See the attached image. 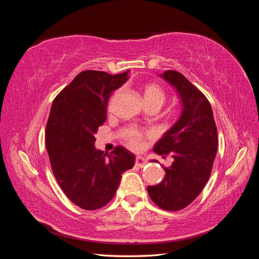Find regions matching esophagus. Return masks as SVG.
I'll list each match as a JSON object with an SVG mask.
<instances>
[{
	"label": "esophagus",
	"mask_w": 259,
	"mask_h": 259,
	"mask_svg": "<svg viewBox=\"0 0 259 259\" xmlns=\"http://www.w3.org/2000/svg\"><path fill=\"white\" fill-rule=\"evenodd\" d=\"M135 163H136V165L139 166V167H144V166L147 165V161H146V159L144 158V156H142V155H138L137 156Z\"/></svg>",
	"instance_id": "34e87169"
}]
</instances>
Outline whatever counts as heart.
<instances>
[{
    "label": "heart",
    "instance_id": "1",
    "mask_svg": "<svg viewBox=\"0 0 259 259\" xmlns=\"http://www.w3.org/2000/svg\"><path fill=\"white\" fill-rule=\"evenodd\" d=\"M143 96L146 105H159L162 106L165 100V94L159 85L154 83H148L143 89ZM126 139L131 147L138 149L142 146V134L139 132L133 130L127 133Z\"/></svg>",
    "mask_w": 259,
    "mask_h": 259
}]
</instances>
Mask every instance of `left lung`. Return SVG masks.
Here are the masks:
<instances>
[{"label": "left lung", "mask_w": 259, "mask_h": 259, "mask_svg": "<svg viewBox=\"0 0 259 259\" xmlns=\"http://www.w3.org/2000/svg\"><path fill=\"white\" fill-rule=\"evenodd\" d=\"M159 76L176 90L182 112L153 148L163 159L169 154L173 162L164 167L162 182L147 190L161 208L179 210L189 205L207 183L217 152V128L208 100L182 73L166 70Z\"/></svg>", "instance_id": "8db88e82"}]
</instances>
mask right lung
<instances>
[{"instance_id":"obj_1","label":"right lung","mask_w":259,"mask_h":259,"mask_svg":"<svg viewBox=\"0 0 259 259\" xmlns=\"http://www.w3.org/2000/svg\"><path fill=\"white\" fill-rule=\"evenodd\" d=\"M128 77V71L112 75L88 70L53 101L45 133L52 169L68 199L83 209L108 204L122 174L135 164V155L122 146L111 154L95 147V134L107 119L108 100Z\"/></svg>"}]
</instances>
